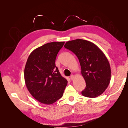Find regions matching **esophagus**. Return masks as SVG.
Masks as SVG:
<instances>
[{
    "instance_id": "34e87169",
    "label": "esophagus",
    "mask_w": 128,
    "mask_h": 128,
    "mask_svg": "<svg viewBox=\"0 0 128 128\" xmlns=\"http://www.w3.org/2000/svg\"><path fill=\"white\" fill-rule=\"evenodd\" d=\"M70 80H73L74 79V76L73 75H72L70 76Z\"/></svg>"
}]
</instances>
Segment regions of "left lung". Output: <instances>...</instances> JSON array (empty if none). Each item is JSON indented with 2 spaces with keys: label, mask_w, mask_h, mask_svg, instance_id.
<instances>
[{
  "label": "left lung",
  "mask_w": 128,
  "mask_h": 128,
  "mask_svg": "<svg viewBox=\"0 0 128 128\" xmlns=\"http://www.w3.org/2000/svg\"><path fill=\"white\" fill-rule=\"evenodd\" d=\"M64 47L70 50L79 60L81 73L86 83L82 94L96 98L106 90L110 80L111 70L104 54L97 46L86 40L68 41Z\"/></svg>",
  "instance_id": "1"
}]
</instances>
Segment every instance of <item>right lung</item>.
<instances>
[{
	"label": "right lung",
	"instance_id": "obj_1",
	"mask_svg": "<svg viewBox=\"0 0 128 128\" xmlns=\"http://www.w3.org/2000/svg\"><path fill=\"white\" fill-rule=\"evenodd\" d=\"M64 44H45L34 50L26 61L24 72L26 86L33 97L42 104H51L60 99L67 85L55 64Z\"/></svg>",
	"mask_w": 128,
	"mask_h": 128
}]
</instances>
